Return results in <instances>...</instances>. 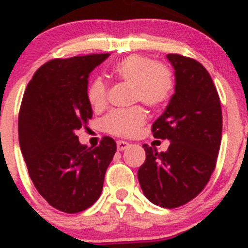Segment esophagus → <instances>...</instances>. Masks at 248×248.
I'll return each mask as SVG.
<instances>
[{
    "label": "esophagus",
    "mask_w": 248,
    "mask_h": 248,
    "mask_svg": "<svg viewBox=\"0 0 248 248\" xmlns=\"http://www.w3.org/2000/svg\"><path fill=\"white\" fill-rule=\"evenodd\" d=\"M129 145H130V144L126 143V141H124V140H118L117 141V148L119 151L125 150L126 148H129Z\"/></svg>",
    "instance_id": "1"
}]
</instances>
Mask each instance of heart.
Here are the masks:
<instances>
[{
    "label": "heart",
    "mask_w": 248,
    "mask_h": 248,
    "mask_svg": "<svg viewBox=\"0 0 248 248\" xmlns=\"http://www.w3.org/2000/svg\"><path fill=\"white\" fill-rule=\"evenodd\" d=\"M113 74L118 79L133 84V100L155 108L169 99L174 88L171 71L163 63H154L143 56H129L114 65ZM108 88L103 79L97 78L88 89V99L95 110L107 104ZM146 122V113L141 107L128 110H114L103 119V129L117 137L137 135Z\"/></svg>",
    "instance_id": "heart-1"
}]
</instances>
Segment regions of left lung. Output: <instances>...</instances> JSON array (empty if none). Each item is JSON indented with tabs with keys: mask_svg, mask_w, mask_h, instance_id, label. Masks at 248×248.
I'll return each mask as SVG.
<instances>
[{
	"mask_svg": "<svg viewBox=\"0 0 248 248\" xmlns=\"http://www.w3.org/2000/svg\"><path fill=\"white\" fill-rule=\"evenodd\" d=\"M175 71V93L151 130L168 139L166 151L144 144L146 159L138 170L145 198L166 209L185 205L203 190L216 166L222 135L220 98L202 64L168 54Z\"/></svg>",
	"mask_w": 248,
	"mask_h": 248,
	"instance_id": "left-lung-1",
	"label": "left lung"
}]
</instances>
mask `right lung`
<instances>
[{
	"label": "right lung",
	"instance_id": "obj_1",
	"mask_svg": "<svg viewBox=\"0 0 248 248\" xmlns=\"http://www.w3.org/2000/svg\"><path fill=\"white\" fill-rule=\"evenodd\" d=\"M108 57L52 59L37 69L22 99L19 146L31 180L50 206L67 214L84 211L99 199L117 151L110 137L92 149L76 135L93 115L89 74Z\"/></svg>",
	"mask_w": 248,
	"mask_h": 248
}]
</instances>
